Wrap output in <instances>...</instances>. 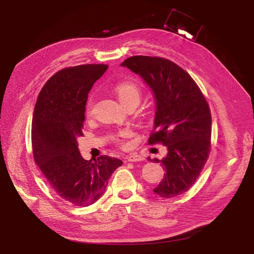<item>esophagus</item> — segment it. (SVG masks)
<instances>
[{
    "mask_svg": "<svg viewBox=\"0 0 254 254\" xmlns=\"http://www.w3.org/2000/svg\"><path fill=\"white\" fill-rule=\"evenodd\" d=\"M127 162H141L144 160V158L138 154H130L127 158Z\"/></svg>",
    "mask_w": 254,
    "mask_h": 254,
    "instance_id": "34e87169",
    "label": "esophagus"
}]
</instances>
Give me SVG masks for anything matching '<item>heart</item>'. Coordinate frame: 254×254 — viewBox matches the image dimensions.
<instances>
[{
  "label": "heart",
  "mask_w": 254,
  "mask_h": 254,
  "mask_svg": "<svg viewBox=\"0 0 254 254\" xmlns=\"http://www.w3.org/2000/svg\"><path fill=\"white\" fill-rule=\"evenodd\" d=\"M115 92H116L119 100L123 104H126L130 101L138 102L139 96H140V90H139L138 86L135 83L130 82V81L119 82L115 86ZM92 104H93V101H92V98L90 97L86 104L87 112H90Z\"/></svg>",
  "instance_id": "heart-1"
}]
</instances>
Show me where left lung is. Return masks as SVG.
<instances>
[{
  "label": "left lung",
  "instance_id": "left-lung-1",
  "mask_svg": "<svg viewBox=\"0 0 254 254\" xmlns=\"http://www.w3.org/2000/svg\"><path fill=\"white\" fill-rule=\"evenodd\" d=\"M121 66L139 75L154 95L155 132L149 143L163 142L168 154L162 160L148 157L166 171L153 191L164 198L183 194L196 182L210 153L208 103L193 78L170 60L132 56Z\"/></svg>",
  "mask_w": 254,
  "mask_h": 254
}]
</instances>
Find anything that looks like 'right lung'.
<instances>
[{
	"label": "right lung",
	"mask_w": 254,
	"mask_h": 254,
	"mask_svg": "<svg viewBox=\"0 0 254 254\" xmlns=\"http://www.w3.org/2000/svg\"><path fill=\"white\" fill-rule=\"evenodd\" d=\"M107 67L86 64L58 71L43 86L34 108L35 163L53 191L75 206L95 203L105 192L112 174L123 165L108 156L86 161L78 150L88 93Z\"/></svg>",
	"instance_id": "obj_1"
}]
</instances>
